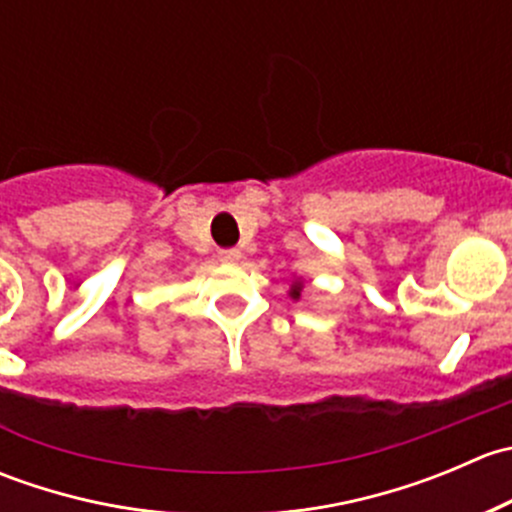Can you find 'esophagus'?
Returning <instances> with one entry per match:
<instances>
[{
    "label": "esophagus",
    "mask_w": 512,
    "mask_h": 512,
    "mask_svg": "<svg viewBox=\"0 0 512 512\" xmlns=\"http://www.w3.org/2000/svg\"><path fill=\"white\" fill-rule=\"evenodd\" d=\"M220 260H223V262H240L242 252L235 250V247H232V250H220Z\"/></svg>",
    "instance_id": "1"
}]
</instances>
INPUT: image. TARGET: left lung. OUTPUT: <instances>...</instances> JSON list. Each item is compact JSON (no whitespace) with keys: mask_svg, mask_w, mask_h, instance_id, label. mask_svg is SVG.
<instances>
[{"mask_svg":"<svg viewBox=\"0 0 512 512\" xmlns=\"http://www.w3.org/2000/svg\"><path fill=\"white\" fill-rule=\"evenodd\" d=\"M302 287H304V280L302 277H294L292 285H289V297L294 299V302H299V297H302Z\"/></svg>","mask_w":512,"mask_h":512,"instance_id":"1","label":"left lung"}]
</instances>
